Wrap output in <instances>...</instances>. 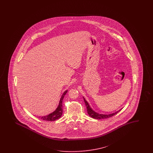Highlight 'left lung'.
I'll return each mask as SVG.
<instances>
[{"label":"left lung","instance_id":"8db88e82","mask_svg":"<svg viewBox=\"0 0 153 153\" xmlns=\"http://www.w3.org/2000/svg\"><path fill=\"white\" fill-rule=\"evenodd\" d=\"M84 102L85 103V105L86 106V108H87V111H88V113L89 116H90L91 117H92L94 119H97V120H102V119H105V118H108L111 117L112 116H114L117 113H118L119 111H120L121 109L119 110L118 111H116L115 113H111V114H99L97 112L93 111V109L90 107L88 102L86 100V99L83 97Z\"/></svg>","mask_w":153,"mask_h":153}]
</instances>
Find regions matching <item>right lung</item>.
Instances as JSON below:
<instances>
[{
    "label": "right lung",
    "instance_id": "obj_1",
    "mask_svg": "<svg viewBox=\"0 0 153 153\" xmlns=\"http://www.w3.org/2000/svg\"><path fill=\"white\" fill-rule=\"evenodd\" d=\"M67 91H68L67 90H65L63 94H62V97H60L59 105L55 110V111L52 112L51 113L47 115V116L40 117V119H42V120H47V121H54V120H56L60 118V117L62 116V113H63V107H62L63 99L65 97V95L67 93Z\"/></svg>",
    "mask_w": 153,
    "mask_h": 153
}]
</instances>
